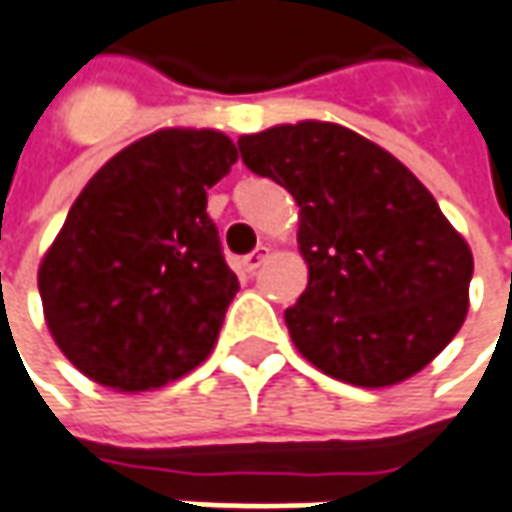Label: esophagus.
<instances>
[{
	"mask_svg": "<svg viewBox=\"0 0 512 512\" xmlns=\"http://www.w3.org/2000/svg\"><path fill=\"white\" fill-rule=\"evenodd\" d=\"M269 255H271L269 246H257V249H255V252H252V255L243 257V260H241V269L246 271V274H255V271L260 269V266H263L266 260H269Z\"/></svg>",
	"mask_w": 512,
	"mask_h": 512,
	"instance_id": "esophagus-1",
	"label": "esophagus"
}]
</instances>
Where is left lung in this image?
<instances>
[{"mask_svg": "<svg viewBox=\"0 0 512 512\" xmlns=\"http://www.w3.org/2000/svg\"><path fill=\"white\" fill-rule=\"evenodd\" d=\"M246 168L300 207L308 285L285 311L316 370L364 389L395 387L446 350L468 316L474 255L401 159L325 120L238 139Z\"/></svg>", "mask_w": 512, "mask_h": 512, "instance_id": "8db88e82", "label": "left lung"}]
</instances>
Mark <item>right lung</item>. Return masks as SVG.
<instances>
[{
	"label": "right lung",
	"mask_w": 512,
	"mask_h": 512,
	"mask_svg": "<svg viewBox=\"0 0 512 512\" xmlns=\"http://www.w3.org/2000/svg\"><path fill=\"white\" fill-rule=\"evenodd\" d=\"M235 162L215 128H159L111 156L69 207L38 291L58 350L95 384L159 389L212 353L238 277L207 190Z\"/></svg>",
	"instance_id": "add662e5"
}]
</instances>
